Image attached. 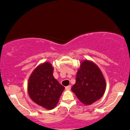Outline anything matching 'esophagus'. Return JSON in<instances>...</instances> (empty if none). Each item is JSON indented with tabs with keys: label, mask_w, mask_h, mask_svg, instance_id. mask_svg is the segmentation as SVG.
Wrapping results in <instances>:
<instances>
[{
	"label": "esophagus",
	"mask_w": 130,
	"mask_h": 130,
	"mask_svg": "<svg viewBox=\"0 0 130 130\" xmlns=\"http://www.w3.org/2000/svg\"><path fill=\"white\" fill-rule=\"evenodd\" d=\"M71 88V86H67V87H65V89H66V90H70Z\"/></svg>",
	"instance_id": "1"
}]
</instances>
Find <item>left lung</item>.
Instances as JSON below:
<instances>
[{"label":"left lung","mask_w":130,"mask_h":130,"mask_svg":"<svg viewBox=\"0 0 130 130\" xmlns=\"http://www.w3.org/2000/svg\"><path fill=\"white\" fill-rule=\"evenodd\" d=\"M105 88L106 83L98 67L89 60L83 61L71 89L78 99L84 104L91 105L102 97Z\"/></svg>","instance_id":"left-lung-1"}]
</instances>
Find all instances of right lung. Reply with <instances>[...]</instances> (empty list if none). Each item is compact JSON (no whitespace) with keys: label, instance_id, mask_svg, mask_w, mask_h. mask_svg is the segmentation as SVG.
Listing matches in <instances>:
<instances>
[{"label":"right lung","instance_id":"right-lung-1","mask_svg":"<svg viewBox=\"0 0 130 130\" xmlns=\"http://www.w3.org/2000/svg\"><path fill=\"white\" fill-rule=\"evenodd\" d=\"M53 71L49 62L41 64L32 72L28 84V92L32 101L47 109L56 106L65 89L53 77Z\"/></svg>","mask_w":130,"mask_h":130}]
</instances>
